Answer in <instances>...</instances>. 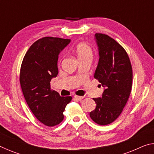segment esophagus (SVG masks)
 Masks as SVG:
<instances>
[{
    "instance_id": "esophagus-1",
    "label": "esophagus",
    "mask_w": 154,
    "mask_h": 154,
    "mask_svg": "<svg viewBox=\"0 0 154 154\" xmlns=\"http://www.w3.org/2000/svg\"><path fill=\"white\" fill-rule=\"evenodd\" d=\"M83 96H74V98L76 99V100H82V99H83Z\"/></svg>"
}]
</instances>
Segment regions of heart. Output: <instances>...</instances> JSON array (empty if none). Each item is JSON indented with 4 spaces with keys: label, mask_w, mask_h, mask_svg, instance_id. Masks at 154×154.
<instances>
[{
    "label": "heart",
    "mask_w": 154,
    "mask_h": 154,
    "mask_svg": "<svg viewBox=\"0 0 154 154\" xmlns=\"http://www.w3.org/2000/svg\"><path fill=\"white\" fill-rule=\"evenodd\" d=\"M75 51L79 60L92 58L93 51L91 47L85 43H80L75 46Z\"/></svg>",
    "instance_id": "obj_1"
}]
</instances>
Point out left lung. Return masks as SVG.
<instances>
[{"label":"left lung","mask_w":154,"mask_h":154,"mask_svg":"<svg viewBox=\"0 0 154 154\" xmlns=\"http://www.w3.org/2000/svg\"><path fill=\"white\" fill-rule=\"evenodd\" d=\"M99 60L94 78L105 88L102 97L93 98L96 109L90 113L99 125H107L118 118L131 92L132 69L123 47L110 36L96 33Z\"/></svg>","instance_id":"8db88e82"}]
</instances>
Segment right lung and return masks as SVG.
Returning a JSON list of instances; mask_svg holds the SVG:
<instances>
[{
  "instance_id": "add662e5",
  "label": "right lung",
  "mask_w": 154,
  "mask_h": 154,
  "mask_svg": "<svg viewBox=\"0 0 154 154\" xmlns=\"http://www.w3.org/2000/svg\"><path fill=\"white\" fill-rule=\"evenodd\" d=\"M70 39L46 36L28 49L20 69V82L28 106L36 119L47 126L63 120V112L71 96H60L51 90L50 82L58 74V60Z\"/></svg>"
}]
</instances>
